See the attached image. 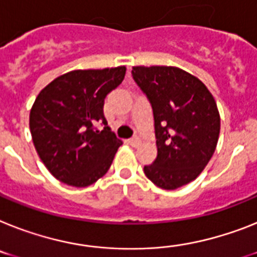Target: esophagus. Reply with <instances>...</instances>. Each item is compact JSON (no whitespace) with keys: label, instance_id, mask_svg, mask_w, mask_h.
<instances>
[{"label":"esophagus","instance_id":"1","mask_svg":"<svg viewBox=\"0 0 257 257\" xmlns=\"http://www.w3.org/2000/svg\"><path fill=\"white\" fill-rule=\"evenodd\" d=\"M129 145H132L133 148H139L140 145H141V140L139 139V137H133V139L128 140Z\"/></svg>","mask_w":257,"mask_h":257}]
</instances>
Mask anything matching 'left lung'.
<instances>
[{
    "label": "left lung",
    "instance_id": "1",
    "mask_svg": "<svg viewBox=\"0 0 257 257\" xmlns=\"http://www.w3.org/2000/svg\"><path fill=\"white\" fill-rule=\"evenodd\" d=\"M132 75L152 104L158 149L144 172L159 188H180L214 154L221 129L217 103L197 77L175 66H133Z\"/></svg>",
    "mask_w": 257,
    "mask_h": 257
}]
</instances>
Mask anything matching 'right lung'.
I'll return each mask as SVG.
<instances>
[{"mask_svg": "<svg viewBox=\"0 0 257 257\" xmlns=\"http://www.w3.org/2000/svg\"><path fill=\"white\" fill-rule=\"evenodd\" d=\"M125 70H73L39 92L30 112V131L39 157L57 180L81 188L108 171L122 142L107 125L103 105ZM96 123L105 128L98 131Z\"/></svg>", "mask_w": 257, "mask_h": 257, "instance_id": "right-lung-1", "label": "right lung"}]
</instances>
